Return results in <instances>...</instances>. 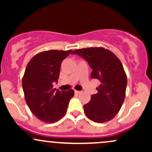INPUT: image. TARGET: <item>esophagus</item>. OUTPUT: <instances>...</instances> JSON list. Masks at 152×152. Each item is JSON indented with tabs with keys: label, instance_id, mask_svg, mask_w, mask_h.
<instances>
[{
	"label": "esophagus",
	"instance_id": "34e87169",
	"mask_svg": "<svg viewBox=\"0 0 152 152\" xmlns=\"http://www.w3.org/2000/svg\"><path fill=\"white\" fill-rule=\"evenodd\" d=\"M74 91H75V93L78 94H79L81 93V91H76V90H75Z\"/></svg>",
	"mask_w": 152,
	"mask_h": 152
}]
</instances>
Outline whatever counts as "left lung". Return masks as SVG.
I'll list each match as a JSON object with an SVG mask.
<instances>
[{
  "label": "left lung",
  "mask_w": 152,
  "mask_h": 152,
  "mask_svg": "<svg viewBox=\"0 0 152 152\" xmlns=\"http://www.w3.org/2000/svg\"><path fill=\"white\" fill-rule=\"evenodd\" d=\"M71 53L86 60L92 69L91 77L101 82L96 88L98 93L83 106L86 116L97 123L110 121L118 114L126 96L127 77L121 62L103 47L76 49Z\"/></svg>",
  "instance_id": "left-lung-1"
}]
</instances>
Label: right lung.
I'll return each mask as SVG.
<instances>
[{
	"instance_id": "right-lung-1",
	"label": "right lung",
	"mask_w": 152,
	"mask_h": 152,
	"mask_svg": "<svg viewBox=\"0 0 152 152\" xmlns=\"http://www.w3.org/2000/svg\"><path fill=\"white\" fill-rule=\"evenodd\" d=\"M72 51L45 50L35 55L26 68L22 79L26 104L41 121L54 123L65 116L74 91L56 90L62 61Z\"/></svg>"
}]
</instances>
